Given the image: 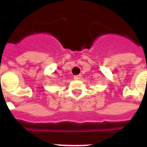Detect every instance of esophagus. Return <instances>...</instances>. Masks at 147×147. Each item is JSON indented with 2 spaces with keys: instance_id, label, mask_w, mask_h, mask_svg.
Masks as SVG:
<instances>
[{
  "instance_id": "obj_1",
  "label": "esophagus",
  "mask_w": 147,
  "mask_h": 147,
  "mask_svg": "<svg viewBox=\"0 0 147 147\" xmlns=\"http://www.w3.org/2000/svg\"><path fill=\"white\" fill-rule=\"evenodd\" d=\"M81 77H82V76H81V75H78V76H76L74 77V80H80V79H81Z\"/></svg>"
}]
</instances>
